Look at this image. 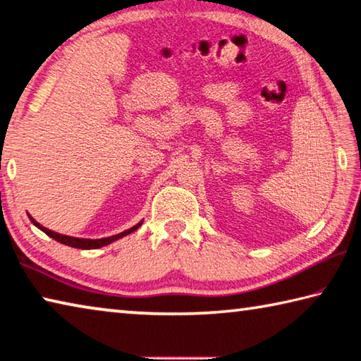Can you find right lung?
I'll return each instance as SVG.
<instances>
[{
	"instance_id": "right-lung-1",
	"label": "right lung",
	"mask_w": 361,
	"mask_h": 361,
	"mask_svg": "<svg viewBox=\"0 0 361 361\" xmlns=\"http://www.w3.org/2000/svg\"><path fill=\"white\" fill-rule=\"evenodd\" d=\"M30 221H32L38 228L43 230V232H44L47 236H51V238H54L56 241H59V243L67 245V246H72V247H78V250H96V247H102V246H105V245H110L111 241H115V240H118V238H121V236H125V235H128V233L134 232V230H137V228L142 226V222H140V224H137V226H134L133 228L126 230V232H121V233L114 235V236H107V238L90 240V238H73V236H67V235L56 233V232H52V230H49V228L39 226V224H38L37 221H35V219H32V217H30Z\"/></svg>"
}]
</instances>
